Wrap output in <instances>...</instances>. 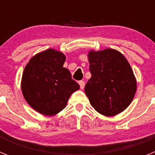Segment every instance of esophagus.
Returning <instances> with one entry per match:
<instances>
[{"label": "esophagus", "mask_w": 155, "mask_h": 155, "mask_svg": "<svg viewBox=\"0 0 155 155\" xmlns=\"http://www.w3.org/2000/svg\"><path fill=\"white\" fill-rule=\"evenodd\" d=\"M79 84H80L81 88L83 89V88L84 87V81H79Z\"/></svg>", "instance_id": "1"}]
</instances>
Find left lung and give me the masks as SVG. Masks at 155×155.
Returning <instances> with one entry per match:
<instances>
[{"instance_id":"obj_1","label":"left lung","mask_w":155,"mask_h":155,"mask_svg":"<svg viewBox=\"0 0 155 155\" xmlns=\"http://www.w3.org/2000/svg\"><path fill=\"white\" fill-rule=\"evenodd\" d=\"M91 78L84 87L91 105L100 114L113 116L127 109L134 99L137 81L130 65L113 49L88 53Z\"/></svg>"}]
</instances>
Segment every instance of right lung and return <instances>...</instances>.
Here are the masks:
<instances>
[{
  "mask_svg": "<svg viewBox=\"0 0 155 155\" xmlns=\"http://www.w3.org/2000/svg\"><path fill=\"white\" fill-rule=\"evenodd\" d=\"M66 57L49 49L31 57L21 78L23 96L33 109L45 116H54L66 107L70 96L80 88L63 68Z\"/></svg>",
  "mask_w": 155,
  "mask_h": 155,
  "instance_id": "add662e5",
  "label": "right lung"
}]
</instances>
